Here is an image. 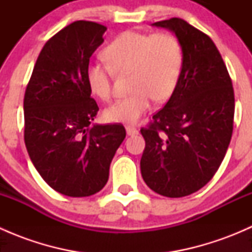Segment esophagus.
<instances>
[{"label": "esophagus", "instance_id": "1", "mask_svg": "<svg viewBox=\"0 0 252 252\" xmlns=\"http://www.w3.org/2000/svg\"><path fill=\"white\" fill-rule=\"evenodd\" d=\"M126 134H128L129 136H134V135H138V134H139L138 129L134 128V126H126Z\"/></svg>", "mask_w": 252, "mask_h": 252}]
</instances>
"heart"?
Masks as SVG:
<instances>
[{
    "label": "heart",
    "instance_id": "1",
    "mask_svg": "<svg viewBox=\"0 0 252 252\" xmlns=\"http://www.w3.org/2000/svg\"><path fill=\"white\" fill-rule=\"evenodd\" d=\"M108 61H91L85 77L89 89L101 100L110 98L113 69L131 70L133 93L118 98L105 110L107 121L135 124L151 108L154 100L166 102L173 95L184 64V52L179 40L172 34H147L128 30L105 48Z\"/></svg>",
    "mask_w": 252,
    "mask_h": 252
}]
</instances>
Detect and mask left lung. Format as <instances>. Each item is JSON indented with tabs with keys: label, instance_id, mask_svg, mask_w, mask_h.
<instances>
[{
	"label": "left lung",
	"instance_id": "left-lung-1",
	"mask_svg": "<svg viewBox=\"0 0 252 252\" xmlns=\"http://www.w3.org/2000/svg\"><path fill=\"white\" fill-rule=\"evenodd\" d=\"M175 35L184 64L173 95L141 129L142 179L155 192L183 197L205 187L225 156L233 133L234 90L210 36L180 18L152 24Z\"/></svg>",
	"mask_w": 252,
	"mask_h": 252
}]
</instances>
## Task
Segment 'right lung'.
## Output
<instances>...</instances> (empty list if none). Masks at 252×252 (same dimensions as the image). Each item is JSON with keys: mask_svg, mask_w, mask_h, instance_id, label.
Returning a JSON list of instances; mask_svg holds the SVG:
<instances>
[{"mask_svg": "<svg viewBox=\"0 0 252 252\" xmlns=\"http://www.w3.org/2000/svg\"><path fill=\"white\" fill-rule=\"evenodd\" d=\"M107 28L78 20L42 47L24 96V140L32 164L56 191L90 196L106 185L126 138L122 124H93L98 106L86 67Z\"/></svg>", "mask_w": 252, "mask_h": 252, "instance_id": "right-lung-1", "label": "right lung"}]
</instances>
